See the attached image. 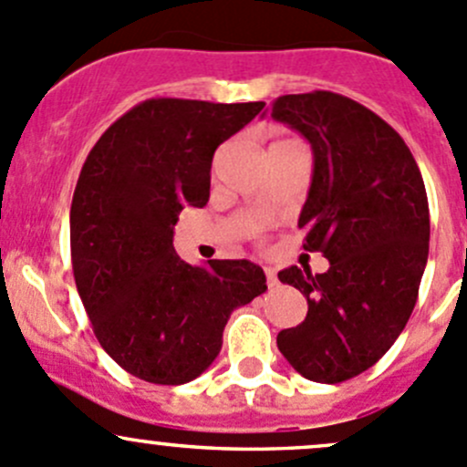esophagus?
I'll use <instances>...</instances> for the list:
<instances>
[{
	"mask_svg": "<svg viewBox=\"0 0 467 467\" xmlns=\"http://www.w3.org/2000/svg\"><path fill=\"white\" fill-rule=\"evenodd\" d=\"M265 276H267V285L269 287L278 285V278H276V272H274V267H265Z\"/></svg>",
	"mask_w": 467,
	"mask_h": 467,
	"instance_id": "34e87169",
	"label": "esophagus"
}]
</instances>
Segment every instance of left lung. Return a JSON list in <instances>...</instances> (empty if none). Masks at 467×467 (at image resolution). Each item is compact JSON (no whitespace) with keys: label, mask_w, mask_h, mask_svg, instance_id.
I'll return each instance as SVG.
<instances>
[{"label":"left lung","mask_w":467,"mask_h":467,"mask_svg":"<svg viewBox=\"0 0 467 467\" xmlns=\"http://www.w3.org/2000/svg\"><path fill=\"white\" fill-rule=\"evenodd\" d=\"M272 119L312 146L299 227L304 249L330 261L324 274L278 272L307 315L276 344L304 378L337 384L371 368L410 321L430 252L425 182L400 134L358 100L321 89L278 96Z\"/></svg>","instance_id":"obj_1"}]
</instances>
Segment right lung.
<instances>
[{
    "instance_id": "1",
    "label": "right lung",
    "mask_w": 467,
    "mask_h": 467,
    "mask_svg": "<svg viewBox=\"0 0 467 467\" xmlns=\"http://www.w3.org/2000/svg\"><path fill=\"white\" fill-rule=\"evenodd\" d=\"M265 108L148 99L91 148L71 200V267L105 353L134 378L184 384L223 348L235 307L267 290L249 261L189 265L172 247L184 206H204L215 148Z\"/></svg>"
}]
</instances>
